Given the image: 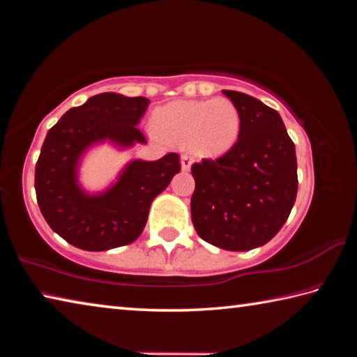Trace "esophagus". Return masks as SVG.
Instances as JSON below:
<instances>
[{"instance_id":"1","label":"esophagus","mask_w":357,"mask_h":357,"mask_svg":"<svg viewBox=\"0 0 357 357\" xmlns=\"http://www.w3.org/2000/svg\"><path fill=\"white\" fill-rule=\"evenodd\" d=\"M192 164H193V157L190 154L181 155V168H183L184 172H189Z\"/></svg>"}]
</instances>
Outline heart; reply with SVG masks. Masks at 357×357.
Returning <instances> with one entry per match:
<instances>
[{
	"label": "heart",
	"instance_id": "obj_1",
	"mask_svg": "<svg viewBox=\"0 0 357 357\" xmlns=\"http://www.w3.org/2000/svg\"><path fill=\"white\" fill-rule=\"evenodd\" d=\"M157 134L174 144H193L208 155L227 153L241 134L238 107L227 98L208 100H176L155 110Z\"/></svg>",
	"mask_w": 357,
	"mask_h": 357
}]
</instances>
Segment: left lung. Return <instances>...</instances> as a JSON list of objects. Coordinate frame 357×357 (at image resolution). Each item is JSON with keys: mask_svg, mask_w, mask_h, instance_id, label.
I'll list each match as a JSON object with an SVG mask.
<instances>
[{"mask_svg": "<svg viewBox=\"0 0 357 357\" xmlns=\"http://www.w3.org/2000/svg\"><path fill=\"white\" fill-rule=\"evenodd\" d=\"M222 93L238 107L241 134L219 159L192 165L190 213L202 239L244 252L269 243L287 222L298 193V162L274 108L249 94Z\"/></svg>", "mask_w": 357, "mask_h": 357, "instance_id": "1", "label": "left lung"}]
</instances>
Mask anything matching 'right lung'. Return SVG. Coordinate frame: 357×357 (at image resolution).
Listing matches in <instances>:
<instances>
[{
	"mask_svg": "<svg viewBox=\"0 0 357 357\" xmlns=\"http://www.w3.org/2000/svg\"><path fill=\"white\" fill-rule=\"evenodd\" d=\"M149 99L102 93L66 112L48 130L36 164V197L50 228L82 250L128 245L146 225L151 203L181 172L179 155L132 159L105 189L89 192L80 183L84 157L100 144L126 151L146 138L138 123Z\"/></svg>",
	"mask_w": 357,
	"mask_h": 357,
	"instance_id": "add662e5",
	"label": "right lung"
}]
</instances>
